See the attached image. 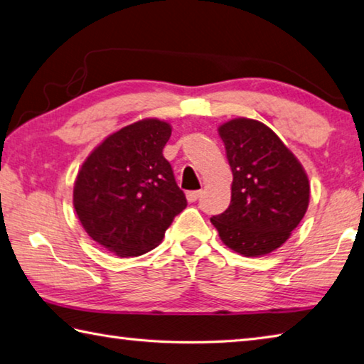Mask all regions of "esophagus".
<instances>
[{"instance_id":"esophagus-1","label":"esophagus","mask_w":364,"mask_h":364,"mask_svg":"<svg viewBox=\"0 0 364 364\" xmlns=\"http://www.w3.org/2000/svg\"><path fill=\"white\" fill-rule=\"evenodd\" d=\"M200 196H202V191H189V193H186V199L188 202H196Z\"/></svg>"}]
</instances>
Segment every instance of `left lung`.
Instances as JSON below:
<instances>
[{
  "label": "left lung",
  "instance_id": "left-lung-1",
  "mask_svg": "<svg viewBox=\"0 0 364 364\" xmlns=\"http://www.w3.org/2000/svg\"><path fill=\"white\" fill-rule=\"evenodd\" d=\"M232 170L230 205L210 218L228 248L247 257L280 248L306 215V170L266 124L235 117L218 127Z\"/></svg>",
  "mask_w": 364,
  "mask_h": 364
}]
</instances>
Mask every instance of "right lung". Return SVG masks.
Returning a JSON list of instances; mask_svg holds the SVG:
<instances>
[{"instance_id": "add662e5", "label": "right lung", "mask_w": 364, "mask_h": 364, "mask_svg": "<svg viewBox=\"0 0 364 364\" xmlns=\"http://www.w3.org/2000/svg\"><path fill=\"white\" fill-rule=\"evenodd\" d=\"M171 125L140 119L108 135L77 171L73 205L92 240L119 257L148 253L186 208L162 154Z\"/></svg>"}]
</instances>
